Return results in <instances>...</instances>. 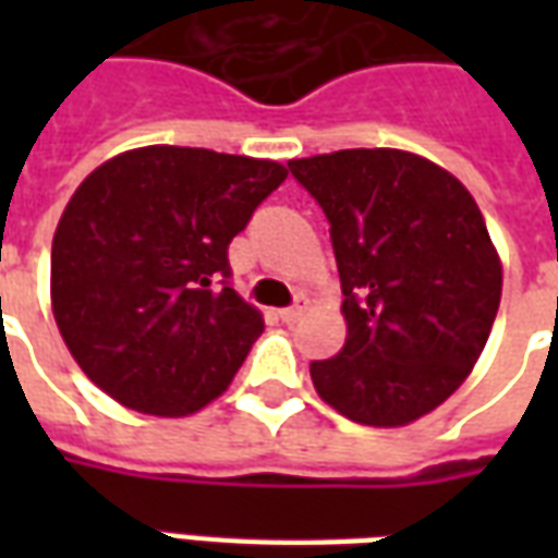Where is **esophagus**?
<instances>
[{"mask_svg":"<svg viewBox=\"0 0 558 558\" xmlns=\"http://www.w3.org/2000/svg\"><path fill=\"white\" fill-rule=\"evenodd\" d=\"M299 316H302V304H292V307H280L278 311V319L280 323H287V326H292Z\"/></svg>","mask_w":558,"mask_h":558,"instance_id":"esophagus-1","label":"esophagus"}]
</instances>
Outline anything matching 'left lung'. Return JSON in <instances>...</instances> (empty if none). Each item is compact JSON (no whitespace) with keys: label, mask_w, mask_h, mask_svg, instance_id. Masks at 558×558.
<instances>
[{"label":"left lung","mask_w":558,"mask_h":558,"mask_svg":"<svg viewBox=\"0 0 558 558\" xmlns=\"http://www.w3.org/2000/svg\"><path fill=\"white\" fill-rule=\"evenodd\" d=\"M338 259L347 343L311 362L340 415L400 427L454 395L490 338L502 266L475 199L451 172L398 148L290 160Z\"/></svg>","instance_id":"8db88e82"}]
</instances>
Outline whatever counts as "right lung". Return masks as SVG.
Returning a JSON list of instances; mask_svg holds the SVG:
<instances>
[{
  "instance_id": "1",
  "label": "right lung",
  "mask_w": 558,
  "mask_h": 558,
  "mask_svg": "<svg viewBox=\"0 0 558 558\" xmlns=\"http://www.w3.org/2000/svg\"><path fill=\"white\" fill-rule=\"evenodd\" d=\"M283 179L275 160L146 146L80 184L56 227L50 290L95 386L167 418L230 386L263 316L232 290L227 251Z\"/></svg>"
}]
</instances>
